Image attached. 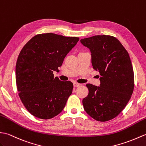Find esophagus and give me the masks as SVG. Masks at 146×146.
Wrapping results in <instances>:
<instances>
[{
    "label": "esophagus",
    "instance_id": "1",
    "mask_svg": "<svg viewBox=\"0 0 146 146\" xmlns=\"http://www.w3.org/2000/svg\"><path fill=\"white\" fill-rule=\"evenodd\" d=\"M80 85V84L77 83V82H74V87H78Z\"/></svg>",
    "mask_w": 146,
    "mask_h": 146
}]
</instances>
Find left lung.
I'll return each mask as SVG.
<instances>
[{
    "mask_svg": "<svg viewBox=\"0 0 146 146\" xmlns=\"http://www.w3.org/2000/svg\"><path fill=\"white\" fill-rule=\"evenodd\" d=\"M91 53L93 69L100 73L99 86L87 84L89 94L84 109L96 121L105 122L117 116L130 100L134 76L127 51L115 37L94 35L80 40Z\"/></svg>",
    "mask_w": 146,
    "mask_h": 146,
    "instance_id": "obj_1",
    "label": "left lung"
}]
</instances>
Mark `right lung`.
Segmentation results:
<instances>
[{"label":"right lung","instance_id":"right-lung-1","mask_svg":"<svg viewBox=\"0 0 146 146\" xmlns=\"http://www.w3.org/2000/svg\"><path fill=\"white\" fill-rule=\"evenodd\" d=\"M79 38L52 33L35 35L25 45L15 66L19 96L32 115L49 119L62 111L73 84L54 77Z\"/></svg>","mask_w":146,"mask_h":146}]
</instances>
